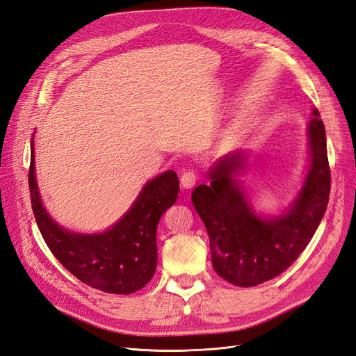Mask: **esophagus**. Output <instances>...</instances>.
<instances>
[{
	"mask_svg": "<svg viewBox=\"0 0 356 356\" xmlns=\"http://www.w3.org/2000/svg\"><path fill=\"white\" fill-rule=\"evenodd\" d=\"M196 179L197 177L195 174V170H186L184 174L181 175V186L184 188H193L196 184Z\"/></svg>",
	"mask_w": 356,
	"mask_h": 356,
	"instance_id": "1",
	"label": "esophagus"
}]
</instances>
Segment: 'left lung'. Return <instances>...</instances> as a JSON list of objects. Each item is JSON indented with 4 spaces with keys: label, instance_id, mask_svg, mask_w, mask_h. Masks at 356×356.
I'll return each instance as SVG.
<instances>
[{
    "label": "left lung",
    "instance_id": "1",
    "mask_svg": "<svg viewBox=\"0 0 356 356\" xmlns=\"http://www.w3.org/2000/svg\"><path fill=\"white\" fill-rule=\"evenodd\" d=\"M307 124L309 166L303 184L279 215L255 212L239 179L245 152L218 159L191 202L209 236L212 266L236 286H255L281 275L305 251L327 211L330 166L325 127L315 108Z\"/></svg>",
    "mask_w": 356,
    "mask_h": 356
}]
</instances>
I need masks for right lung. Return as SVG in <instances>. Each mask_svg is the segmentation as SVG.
Instances as JSON below:
<instances>
[{
    "label": "right lung",
    "mask_w": 356,
    "mask_h": 356,
    "mask_svg": "<svg viewBox=\"0 0 356 356\" xmlns=\"http://www.w3.org/2000/svg\"><path fill=\"white\" fill-rule=\"evenodd\" d=\"M28 178L38 229L68 272L86 285L110 294H132L149 282L157 266V224L179 193L174 170L149 179L120 220L93 234L62 227L44 208L35 178L34 138L31 139Z\"/></svg>",
    "instance_id": "1"
}]
</instances>
